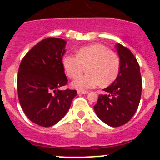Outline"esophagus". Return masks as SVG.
<instances>
[{
    "mask_svg": "<svg viewBox=\"0 0 160 160\" xmlns=\"http://www.w3.org/2000/svg\"><path fill=\"white\" fill-rule=\"evenodd\" d=\"M88 93V91H82V90H78V94H86Z\"/></svg>",
    "mask_w": 160,
    "mask_h": 160,
    "instance_id": "34e87169",
    "label": "esophagus"
}]
</instances>
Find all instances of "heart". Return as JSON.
I'll list each match as a JSON object with an SVG mask.
<instances>
[{
  "instance_id": "1",
  "label": "heart",
  "mask_w": 160,
  "mask_h": 160,
  "mask_svg": "<svg viewBox=\"0 0 160 160\" xmlns=\"http://www.w3.org/2000/svg\"><path fill=\"white\" fill-rule=\"evenodd\" d=\"M62 64L67 75L71 78L81 75L87 68L88 73L72 82V87L78 90L94 88L100 83L102 87H107L117 78L119 73L118 57L102 44L81 48L77 51V56L65 55Z\"/></svg>"
}]
</instances>
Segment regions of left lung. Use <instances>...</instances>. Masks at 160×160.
Listing matches in <instances>:
<instances>
[{"label":"left lung","instance_id":"8db88e82","mask_svg":"<svg viewBox=\"0 0 160 160\" xmlns=\"http://www.w3.org/2000/svg\"><path fill=\"white\" fill-rule=\"evenodd\" d=\"M116 49L120 58L119 73L114 82L99 94L94 107L97 116L111 127H120L136 112L142 93L140 68L131 51L121 44Z\"/></svg>","mask_w":160,"mask_h":160}]
</instances>
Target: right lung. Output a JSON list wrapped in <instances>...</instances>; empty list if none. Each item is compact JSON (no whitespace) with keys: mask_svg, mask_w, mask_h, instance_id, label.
<instances>
[{"mask_svg":"<svg viewBox=\"0 0 160 160\" xmlns=\"http://www.w3.org/2000/svg\"><path fill=\"white\" fill-rule=\"evenodd\" d=\"M66 42L48 38L25 55L18 74V93L25 115L42 127L59 122L70 109L75 90H58L67 84L62 56Z\"/></svg>","mask_w":160,"mask_h":160,"instance_id":"obj_1","label":"right lung"}]
</instances>
